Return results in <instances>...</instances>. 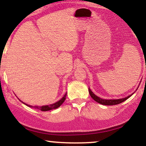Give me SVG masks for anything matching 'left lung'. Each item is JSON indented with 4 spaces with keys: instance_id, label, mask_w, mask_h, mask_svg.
I'll return each instance as SVG.
<instances>
[{
    "instance_id": "left-lung-1",
    "label": "left lung",
    "mask_w": 146,
    "mask_h": 146,
    "mask_svg": "<svg viewBox=\"0 0 146 146\" xmlns=\"http://www.w3.org/2000/svg\"><path fill=\"white\" fill-rule=\"evenodd\" d=\"M89 93H90L91 97H92L96 102H98V103H100L101 104H103V105H115V104H120L121 102H124V101L127 100L130 96H131V95H130L128 96V97L124 98L121 99H117V100H104V99H102L96 96L91 91L90 88H89Z\"/></svg>"
}]
</instances>
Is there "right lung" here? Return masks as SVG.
I'll use <instances>...</instances> for the list:
<instances>
[{"label":"right lung","instance_id":"add662e5","mask_svg":"<svg viewBox=\"0 0 146 146\" xmlns=\"http://www.w3.org/2000/svg\"><path fill=\"white\" fill-rule=\"evenodd\" d=\"M66 96H67V93L65 94V96H63L62 98L61 99V100L58 101V102H55V103L52 104H50V105H46V106H42V107H37V106H34V107H33V106H31V105H28V104L24 103V102H22V103H24L25 104H26L27 106H28L29 107H33V108H35L36 109H39V110H41L42 111H50V110H52V109H55L56 108L59 107L63 103V102H64L65 100H66Z\"/></svg>","mask_w":146,"mask_h":146}]
</instances>
